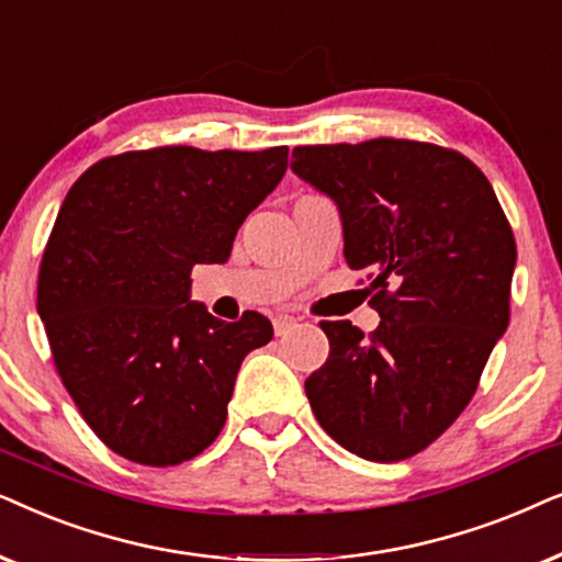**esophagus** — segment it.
<instances>
[{
    "label": "esophagus",
    "instance_id": "esophagus-1",
    "mask_svg": "<svg viewBox=\"0 0 562 562\" xmlns=\"http://www.w3.org/2000/svg\"><path fill=\"white\" fill-rule=\"evenodd\" d=\"M274 334L277 336H285L290 328H295L297 326V318L295 316H288V313H280V316H274Z\"/></svg>",
    "mask_w": 562,
    "mask_h": 562
}]
</instances>
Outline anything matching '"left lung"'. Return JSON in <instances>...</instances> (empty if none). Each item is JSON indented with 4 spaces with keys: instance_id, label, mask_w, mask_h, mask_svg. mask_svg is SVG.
Segmentation results:
<instances>
[{
    "instance_id": "obj_1",
    "label": "left lung",
    "mask_w": 562,
    "mask_h": 562,
    "mask_svg": "<svg viewBox=\"0 0 562 562\" xmlns=\"http://www.w3.org/2000/svg\"><path fill=\"white\" fill-rule=\"evenodd\" d=\"M293 171L334 198L344 257L368 269L380 326L321 321L328 357L305 380L344 450L398 462L450 429L508 326L514 231L481 169L408 138L293 148Z\"/></svg>"
}]
</instances>
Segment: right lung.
I'll use <instances>...</instances> for the list:
<instances>
[{"mask_svg":"<svg viewBox=\"0 0 562 562\" xmlns=\"http://www.w3.org/2000/svg\"><path fill=\"white\" fill-rule=\"evenodd\" d=\"M288 146H159L92 164L66 194L37 272L58 378L120 458L169 468L226 424L244 357L272 339L190 301L194 265H223L236 231L280 184Z\"/></svg>","mask_w":562,"mask_h":562,"instance_id":"add662e5","label":"right lung"}]
</instances>
